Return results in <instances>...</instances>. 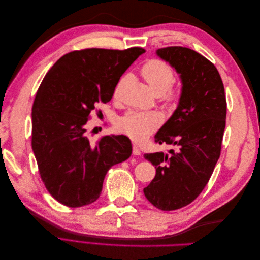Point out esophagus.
I'll return each mask as SVG.
<instances>
[{
	"label": "esophagus",
	"instance_id": "obj_1",
	"mask_svg": "<svg viewBox=\"0 0 260 260\" xmlns=\"http://www.w3.org/2000/svg\"><path fill=\"white\" fill-rule=\"evenodd\" d=\"M132 154L135 155V156H140V155H141L140 149H139V147H138L137 145H133V148H132Z\"/></svg>",
	"mask_w": 260,
	"mask_h": 260
}]
</instances>
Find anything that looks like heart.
I'll return each mask as SVG.
<instances>
[{
  "mask_svg": "<svg viewBox=\"0 0 260 260\" xmlns=\"http://www.w3.org/2000/svg\"><path fill=\"white\" fill-rule=\"evenodd\" d=\"M140 74L154 93L161 95L168 104H175L179 99V90L170 88L175 81V70L166 61L153 58L144 62ZM124 78L117 83L114 95L118 96ZM162 117L156 112H131L118 121V129L135 140H142L159 127Z\"/></svg>",
  "mask_w": 260,
  "mask_h": 260,
  "instance_id": "b5f03b06",
  "label": "heart"
}]
</instances>
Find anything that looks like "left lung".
<instances>
[{"label": "left lung", "instance_id": "8db88e82", "mask_svg": "<svg viewBox=\"0 0 260 260\" xmlns=\"http://www.w3.org/2000/svg\"><path fill=\"white\" fill-rule=\"evenodd\" d=\"M157 54L176 68L183 88L176 112L155 136L176 151L144 154L156 175L143 192L153 206L170 211L191 204L208 183L221 153L226 100L216 66L200 53L168 46Z\"/></svg>", "mask_w": 260, "mask_h": 260}]
</instances>
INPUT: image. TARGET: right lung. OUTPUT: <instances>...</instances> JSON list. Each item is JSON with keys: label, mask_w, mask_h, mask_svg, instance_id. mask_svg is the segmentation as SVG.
Masks as SVG:
<instances>
[{"label": "right lung", "mask_w": 260, "mask_h": 260, "mask_svg": "<svg viewBox=\"0 0 260 260\" xmlns=\"http://www.w3.org/2000/svg\"><path fill=\"white\" fill-rule=\"evenodd\" d=\"M143 53L138 46L73 51L43 78L31 114V145L46 190L62 205L95 202L107 171L131 156L129 138L103 136L93 143L86 122L100 103L112 100L122 74Z\"/></svg>", "instance_id": "right-lung-1"}]
</instances>
